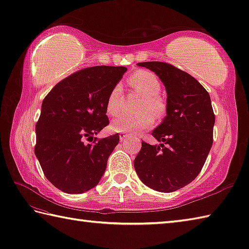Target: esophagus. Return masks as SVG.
I'll return each mask as SVG.
<instances>
[{
  "label": "esophagus",
  "instance_id": "34e87169",
  "mask_svg": "<svg viewBox=\"0 0 249 249\" xmlns=\"http://www.w3.org/2000/svg\"><path fill=\"white\" fill-rule=\"evenodd\" d=\"M129 134L128 133H125V132H120L119 133V139H120V141H124V139H126V136H128Z\"/></svg>",
  "mask_w": 249,
  "mask_h": 249
}]
</instances>
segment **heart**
I'll return each instance as SVG.
<instances>
[{"label":"heart","instance_id":"1","mask_svg":"<svg viewBox=\"0 0 249 249\" xmlns=\"http://www.w3.org/2000/svg\"><path fill=\"white\" fill-rule=\"evenodd\" d=\"M129 85L136 92L143 95L138 110L141 111L135 115H124L113 121L111 129L117 132H140L150 128L155 123L154 115L159 117L163 114L165 105L160 98V82L157 76L148 71H138L129 77ZM124 94L120 85L111 88L106 99V111L113 116H118L124 107ZM153 114H151V113Z\"/></svg>","mask_w":249,"mask_h":249}]
</instances>
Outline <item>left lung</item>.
Here are the masks:
<instances>
[{
    "label": "left lung",
    "instance_id": "obj_1",
    "mask_svg": "<svg viewBox=\"0 0 249 249\" xmlns=\"http://www.w3.org/2000/svg\"><path fill=\"white\" fill-rule=\"evenodd\" d=\"M138 65L159 76L167 99L165 118L151 133L163 144L142 142L134 167L147 187L173 192L199 175L209 156L215 124L211 98L195 77L172 64L149 61Z\"/></svg>",
    "mask_w": 249,
    "mask_h": 249
}]
</instances>
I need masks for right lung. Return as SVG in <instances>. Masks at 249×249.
I'll return each mask as SVG.
<instances>
[{
    "mask_svg": "<svg viewBox=\"0 0 249 249\" xmlns=\"http://www.w3.org/2000/svg\"><path fill=\"white\" fill-rule=\"evenodd\" d=\"M124 67L86 68L61 80L45 96L35 126L34 153L46 178L67 194H83L99 184L119 134L96 140L109 124L106 99ZM94 140L85 144L86 139Z\"/></svg>",
    "mask_w": 249,
    "mask_h": 249,
    "instance_id": "right-lung-1",
    "label": "right lung"
}]
</instances>
